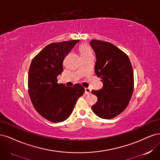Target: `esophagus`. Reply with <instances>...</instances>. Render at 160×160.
I'll return each mask as SVG.
<instances>
[{"instance_id": "34e87169", "label": "esophagus", "mask_w": 160, "mask_h": 160, "mask_svg": "<svg viewBox=\"0 0 160 160\" xmlns=\"http://www.w3.org/2000/svg\"><path fill=\"white\" fill-rule=\"evenodd\" d=\"M91 92V89H89V88H85V93L87 95L90 94Z\"/></svg>"}]
</instances>
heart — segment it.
I'll list each match as a JSON object with an SVG mask.
<instances>
[{
	"label": "heart",
	"instance_id": "heart-1",
	"mask_svg": "<svg viewBox=\"0 0 160 160\" xmlns=\"http://www.w3.org/2000/svg\"><path fill=\"white\" fill-rule=\"evenodd\" d=\"M79 50L80 55H81V57L82 59L93 56V54H92V52H91L90 47L88 45H86V44L81 45L79 47Z\"/></svg>",
	"mask_w": 160,
	"mask_h": 160
}]
</instances>
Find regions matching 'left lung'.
I'll use <instances>...</instances> for the list:
<instances>
[{"label": "left lung", "instance_id": "obj_1", "mask_svg": "<svg viewBox=\"0 0 160 160\" xmlns=\"http://www.w3.org/2000/svg\"><path fill=\"white\" fill-rule=\"evenodd\" d=\"M89 43L96 56L95 72L103 84L101 89L91 91L98 97L92 109L101 118H113L125 109L132 96V66L128 56L111 42L91 40Z\"/></svg>", "mask_w": 160, "mask_h": 160}]
</instances>
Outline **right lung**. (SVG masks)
Returning a JSON list of instances; mask_svg holds the SVG:
<instances>
[{
    "instance_id": "1",
    "label": "right lung",
    "mask_w": 160,
    "mask_h": 160,
    "mask_svg": "<svg viewBox=\"0 0 160 160\" xmlns=\"http://www.w3.org/2000/svg\"><path fill=\"white\" fill-rule=\"evenodd\" d=\"M79 40L54 42L47 45L33 58L28 71V93L37 112L51 122L68 118L85 88L79 83L72 87L57 83L63 71L65 56Z\"/></svg>"
}]
</instances>
